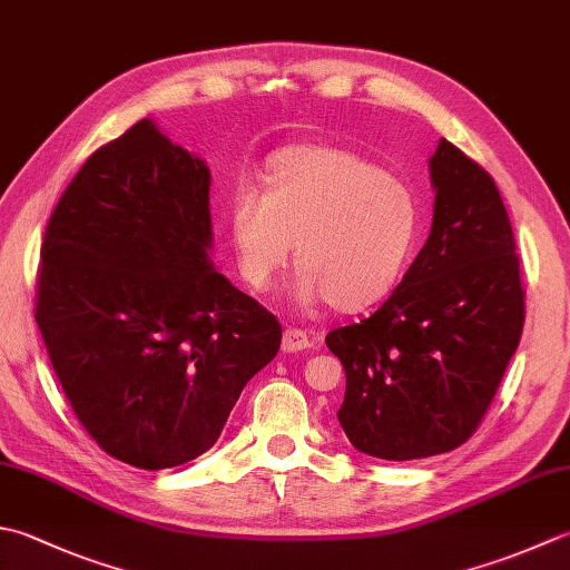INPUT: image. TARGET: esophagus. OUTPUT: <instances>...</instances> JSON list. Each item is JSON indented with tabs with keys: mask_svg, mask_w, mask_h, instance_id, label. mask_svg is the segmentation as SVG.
<instances>
[{
	"mask_svg": "<svg viewBox=\"0 0 570 570\" xmlns=\"http://www.w3.org/2000/svg\"><path fill=\"white\" fill-rule=\"evenodd\" d=\"M282 348H284L286 353H296V351H306V348H311V338H308V333H306V331H301V328H292V326H288V328L284 331Z\"/></svg>",
	"mask_w": 570,
	"mask_h": 570,
	"instance_id": "34e87169",
	"label": "esophagus"
}]
</instances>
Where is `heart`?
Wrapping results in <instances>:
<instances>
[{
  "mask_svg": "<svg viewBox=\"0 0 570 570\" xmlns=\"http://www.w3.org/2000/svg\"><path fill=\"white\" fill-rule=\"evenodd\" d=\"M422 225L405 180L351 150L296 145L266 165L264 193L232 199V237L244 282L269 292L296 244L294 301L363 311L397 286Z\"/></svg>",
  "mask_w": 570,
  "mask_h": 570,
  "instance_id": "1",
  "label": "heart"
}]
</instances>
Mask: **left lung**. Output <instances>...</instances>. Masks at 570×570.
<instances>
[{
  "label": "left lung",
  "instance_id": "obj_1",
  "mask_svg": "<svg viewBox=\"0 0 570 570\" xmlns=\"http://www.w3.org/2000/svg\"><path fill=\"white\" fill-rule=\"evenodd\" d=\"M432 229L373 316L331 331L343 363L338 422L390 462L460 448L492 405L523 331V286L504 199L482 165L440 140Z\"/></svg>",
  "mask_w": 570,
  "mask_h": 570
}]
</instances>
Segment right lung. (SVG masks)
<instances>
[{"label":"right lung","mask_w":570,"mask_h":570,"mask_svg":"<svg viewBox=\"0 0 570 570\" xmlns=\"http://www.w3.org/2000/svg\"><path fill=\"white\" fill-rule=\"evenodd\" d=\"M209 167L150 118L106 142L56 203L33 318L98 448L167 470L217 442L282 323L209 262Z\"/></svg>","instance_id":"obj_1"}]
</instances>
